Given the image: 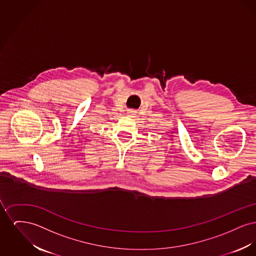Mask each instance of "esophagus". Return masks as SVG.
<instances>
[{"instance_id": "obj_1", "label": "esophagus", "mask_w": 256, "mask_h": 256, "mask_svg": "<svg viewBox=\"0 0 256 256\" xmlns=\"http://www.w3.org/2000/svg\"><path fill=\"white\" fill-rule=\"evenodd\" d=\"M134 114H135V113H134V111H128V115L130 116V117L134 116Z\"/></svg>"}]
</instances>
